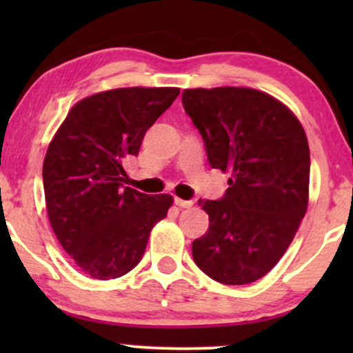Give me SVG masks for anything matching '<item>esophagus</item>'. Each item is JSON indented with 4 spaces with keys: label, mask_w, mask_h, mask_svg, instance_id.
I'll use <instances>...</instances> for the list:
<instances>
[{
    "label": "esophagus",
    "mask_w": 353,
    "mask_h": 353,
    "mask_svg": "<svg viewBox=\"0 0 353 353\" xmlns=\"http://www.w3.org/2000/svg\"><path fill=\"white\" fill-rule=\"evenodd\" d=\"M174 202H176L177 208H181V209H188V208H190V205L194 204L192 201H184V199H179V197H176V199H174Z\"/></svg>",
    "instance_id": "esophagus-1"
}]
</instances>
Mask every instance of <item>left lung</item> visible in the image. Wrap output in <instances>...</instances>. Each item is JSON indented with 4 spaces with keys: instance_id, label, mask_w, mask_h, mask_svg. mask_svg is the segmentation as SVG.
I'll return each mask as SVG.
<instances>
[{
    "instance_id": "8db88e82",
    "label": "left lung",
    "mask_w": 353,
    "mask_h": 353,
    "mask_svg": "<svg viewBox=\"0 0 353 353\" xmlns=\"http://www.w3.org/2000/svg\"><path fill=\"white\" fill-rule=\"evenodd\" d=\"M182 104L209 164L232 174L222 199H199L209 229L192 242L194 262L225 285L259 281L281 261L305 216V131L289 108L257 89H184Z\"/></svg>"
}]
</instances>
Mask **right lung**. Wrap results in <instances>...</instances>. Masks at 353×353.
<instances>
[{"label":"right lung","instance_id":"1","mask_svg":"<svg viewBox=\"0 0 353 353\" xmlns=\"http://www.w3.org/2000/svg\"><path fill=\"white\" fill-rule=\"evenodd\" d=\"M179 96L177 88H121L81 99L48 148L43 184L48 217L63 249L89 277L134 269L172 196L124 188V163Z\"/></svg>","mask_w":353,"mask_h":353}]
</instances>
